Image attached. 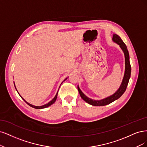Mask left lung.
Listing matches in <instances>:
<instances>
[{
  "mask_svg": "<svg viewBox=\"0 0 147 147\" xmlns=\"http://www.w3.org/2000/svg\"><path fill=\"white\" fill-rule=\"evenodd\" d=\"M113 41L116 42L117 44L120 46V48L123 51L125 54V74L123 79L122 82L120 85V87L117 90V91L113 93L112 95L108 96L105 99H100V100H93L90 98H88L86 95L83 93V92L80 90L79 87L78 86V89L79 93L80 94V96L86 102L88 103L89 105H91L94 106H102L109 105L114 101L117 100V99L121 97L123 94L125 93L126 91V87L127 86V84L129 82V80L131 77V67L129 62V55L128 51L127 49V47L126 45L124 43V42L122 41L121 38L117 34H113L112 38Z\"/></svg>",
  "mask_w": 147,
  "mask_h": 147,
  "instance_id": "8db88e82",
  "label": "left lung"
}]
</instances>
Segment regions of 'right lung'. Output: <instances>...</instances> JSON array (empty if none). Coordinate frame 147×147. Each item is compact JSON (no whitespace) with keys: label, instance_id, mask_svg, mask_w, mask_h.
I'll return each instance as SVG.
<instances>
[{"label":"right lung","instance_id":"add662e5","mask_svg":"<svg viewBox=\"0 0 147 147\" xmlns=\"http://www.w3.org/2000/svg\"><path fill=\"white\" fill-rule=\"evenodd\" d=\"M67 78H66L64 80H63V81H65V80H67ZM14 85H15V82H14ZM15 88H16V87H15ZM16 91H17V90H16ZM59 91V90H58ZM18 92V91H17ZM18 94H20V93H18ZM57 94H58V92H57V93H56V94H55V97L53 99H52V100L51 101H49L48 103H47V104H46V105H42V106H34V105H31V104H29V102H27L26 100H25V99H24L22 96H21V95H20V96L22 98V99H23V100L27 104V105H29V106H30V107H33V108H35V109H44V108H46V107H49V106H50L51 105H53V104H54V102H55V101H56V99H57Z\"/></svg>","mask_w":147,"mask_h":147}]
</instances>
